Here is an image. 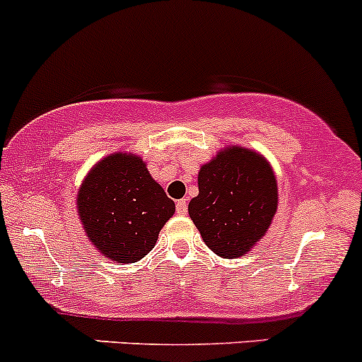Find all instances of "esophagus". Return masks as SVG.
I'll return each mask as SVG.
<instances>
[{
    "instance_id": "1",
    "label": "esophagus",
    "mask_w": 362,
    "mask_h": 362,
    "mask_svg": "<svg viewBox=\"0 0 362 362\" xmlns=\"http://www.w3.org/2000/svg\"><path fill=\"white\" fill-rule=\"evenodd\" d=\"M176 211H177V214H181V216L188 212V202H186V199L177 200V202H176Z\"/></svg>"
}]
</instances>
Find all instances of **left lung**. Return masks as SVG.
Here are the masks:
<instances>
[{
	"mask_svg": "<svg viewBox=\"0 0 362 362\" xmlns=\"http://www.w3.org/2000/svg\"><path fill=\"white\" fill-rule=\"evenodd\" d=\"M279 206L277 177L262 153L225 146L199 170L188 214L212 252L245 256L270 228Z\"/></svg>",
	"mask_w": 362,
	"mask_h": 362,
	"instance_id": "1",
	"label": "left lung"
}]
</instances>
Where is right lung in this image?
<instances>
[{"mask_svg":"<svg viewBox=\"0 0 362 362\" xmlns=\"http://www.w3.org/2000/svg\"><path fill=\"white\" fill-rule=\"evenodd\" d=\"M78 218L90 244L107 259L136 263L158 240L176 212L173 200L136 153L100 158L83 177L76 195Z\"/></svg>","mask_w":362,"mask_h":362,"instance_id":"1","label":"right lung"}]
</instances>
